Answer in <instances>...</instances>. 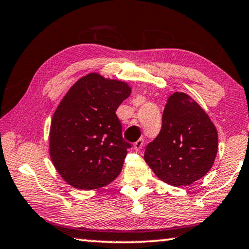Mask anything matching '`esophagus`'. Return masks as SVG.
<instances>
[{"label": "esophagus", "instance_id": "34e87169", "mask_svg": "<svg viewBox=\"0 0 249 249\" xmlns=\"http://www.w3.org/2000/svg\"><path fill=\"white\" fill-rule=\"evenodd\" d=\"M143 146V139H138L135 143H133V149L136 151H140L141 148Z\"/></svg>", "mask_w": 249, "mask_h": 249}]
</instances>
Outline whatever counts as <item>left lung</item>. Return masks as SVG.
<instances>
[{"mask_svg": "<svg viewBox=\"0 0 249 249\" xmlns=\"http://www.w3.org/2000/svg\"><path fill=\"white\" fill-rule=\"evenodd\" d=\"M218 133L205 110L183 92L168 98L159 135L144 149V160L160 180L189 186L212 169Z\"/></svg>", "mask_w": 249, "mask_h": 249, "instance_id": "left-lung-1", "label": "left lung"}]
</instances>
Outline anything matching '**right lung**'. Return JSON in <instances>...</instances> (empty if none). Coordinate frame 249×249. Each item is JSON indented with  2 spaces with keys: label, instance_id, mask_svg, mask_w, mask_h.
<instances>
[{
  "label": "right lung",
  "instance_id": "1",
  "mask_svg": "<svg viewBox=\"0 0 249 249\" xmlns=\"http://www.w3.org/2000/svg\"><path fill=\"white\" fill-rule=\"evenodd\" d=\"M131 93L128 83L89 73L59 103L50 127V157L64 181L92 190L121 173L127 149L116 111Z\"/></svg>",
  "mask_w": 249,
  "mask_h": 249
}]
</instances>
